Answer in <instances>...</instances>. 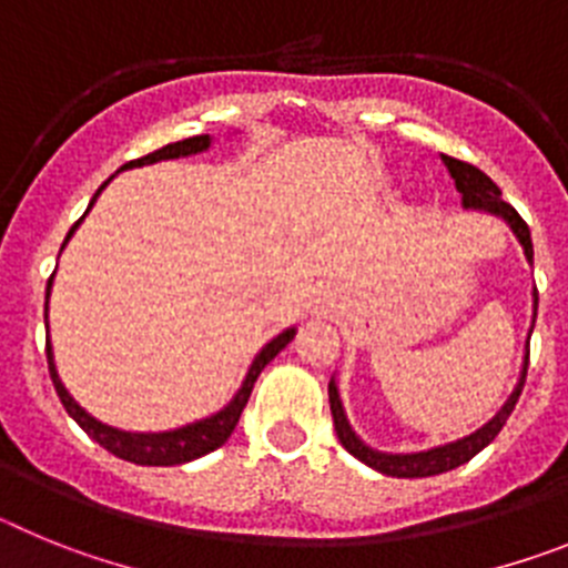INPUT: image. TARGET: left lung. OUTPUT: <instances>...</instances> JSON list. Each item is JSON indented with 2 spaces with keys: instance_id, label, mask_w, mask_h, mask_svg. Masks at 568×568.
I'll list each match as a JSON object with an SVG mask.
<instances>
[{
  "instance_id": "8db88e82",
  "label": "left lung",
  "mask_w": 568,
  "mask_h": 568,
  "mask_svg": "<svg viewBox=\"0 0 568 568\" xmlns=\"http://www.w3.org/2000/svg\"><path fill=\"white\" fill-rule=\"evenodd\" d=\"M444 164H446V170L453 173L455 187H458L460 199H464V207L466 210H486V213L500 215V219H504V222L511 227V233L518 235L520 247H524L526 258H529V264H531V255L535 253H531L529 224L520 219L518 210L500 199L498 184L491 182L484 170H478L475 164H469V162H460V159H453V155H444ZM535 315H538V290H535ZM526 366H529V349H526L524 373H520V381H518V386H515V393L509 395V400L504 404V409H500V413L495 415L489 424L480 426L478 433H471L469 438H460V440H455V444H446V446H438V449H429V453H415V455H386V453H378V449H369V446H366L364 440L353 433V426L346 424L344 406H341L335 381H329V409H333L335 433H338V440L346 453L355 455L361 464L384 471V475H393V478H429V475H440V471H449V469H455V466L471 460L475 455L480 453V449H484V446H489L491 440L498 438V433L504 429L506 418H509L511 409H515V404H518V398H520V389H524V384H526Z\"/></svg>"
}]
</instances>
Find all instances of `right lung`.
Wrapping results in <instances>:
<instances>
[{
    "mask_svg": "<svg viewBox=\"0 0 568 568\" xmlns=\"http://www.w3.org/2000/svg\"><path fill=\"white\" fill-rule=\"evenodd\" d=\"M207 148H210V135H193V139L173 142V144H168V148L155 150V153H148V155H142V159H135V162H128L124 168H142V164L162 162V159L193 155V153H202V150H207ZM108 182L97 190V195L108 187ZM97 195H93V202H97ZM93 202H90V207H93ZM82 219H79V222H82ZM79 222L70 227L68 239L73 235V230L79 227ZM68 239H64V244H68ZM50 281H53V275H50ZM50 281H48V290H44V298L50 295ZM44 324H48V301H44ZM293 335H295V329H284L278 338L270 341V344L264 346L258 355H255L253 366H250V373H247V378H244V384H241L239 395H235V398L224 406L222 413L213 415V418L199 420V424L173 429V433H122V429H113V426L102 424V420H97L93 415H88L82 406L77 404V400L70 398L68 389H64L62 381H59L57 364H53V349H50V338H48V344H44V349H48V369H50V378H53V386H57L59 400H62V406L68 409L70 418L77 420V424L82 426L90 438L97 440L99 446H104L108 453H113L115 458L130 460V464L175 466V464H187V460H195V458H202V455L213 453V449H219V446H222L224 440L233 435L235 424H239L241 413H244V406H247L250 393H253L255 378H258L261 369H264V366H267L270 361H273L275 355H278L281 349L290 344V341H293Z\"/></svg>",
    "mask_w": 568,
    "mask_h": 568,
    "instance_id": "right-lung-1",
    "label": "right lung"
}]
</instances>
